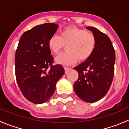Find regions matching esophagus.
<instances>
[{
	"label": "esophagus",
	"mask_w": 129,
	"mask_h": 129,
	"mask_svg": "<svg viewBox=\"0 0 129 129\" xmlns=\"http://www.w3.org/2000/svg\"><path fill=\"white\" fill-rule=\"evenodd\" d=\"M72 68H69V67H64V70H65V73H67L70 70H71Z\"/></svg>",
	"instance_id": "1"
}]
</instances>
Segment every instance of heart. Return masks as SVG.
<instances>
[{"label":"heart","mask_w":129,"mask_h":129,"mask_svg":"<svg viewBox=\"0 0 129 129\" xmlns=\"http://www.w3.org/2000/svg\"><path fill=\"white\" fill-rule=\"evenodd\" d=\"M96 39L92 31L68 26L61 31L59 36L53 35L48 41V48L54 54L61 52L67 46V52L59 55L55 61L62 65H70L77 59L83 61L88 59L94 51Z\"/></svg>","instance_id":"heart-1"}]
</instances>
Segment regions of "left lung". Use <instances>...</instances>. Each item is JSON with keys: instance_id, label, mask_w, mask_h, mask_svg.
Here are the masks:
<instances>
[{"instance_id": "8db88e82", "label": "left lung", "mask_w": 129, "mask_h": 129, "mask_svg": "<svg viewBox=\"0 0 129 129\" xmlns=\"http://www.w3.org/2000/svg\"><path fill=\"white\" fill-rule=\"evenodd\" d=\"M96 44L89 58L74 68L79 74L74 83L76 95L87 103L99 101L109 91L114 75L115 50L110 38L94 27L88 26Z\"/></svg>"}]
</instances>
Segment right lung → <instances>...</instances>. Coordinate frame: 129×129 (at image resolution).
Here are the masks:
<instances>
[{"instance_id": "1", "label": "right lung", "mask_w": 129, "mask_h": 129, "mask_svg": "<svg viewBox=\"0 0 129 129\" xmlns=\"http://www.w3.org/2000/svg\"><path fill=\"white\" fill-rule=\"evenodd\" d=\"M58 25L45 23L26 31L19 40L16 50L15 76L26 99L35 104L47 101L54 93L56 83L64 74L61 64L53 65V57L48 41Z\"/></svg>"}]
</instances>
